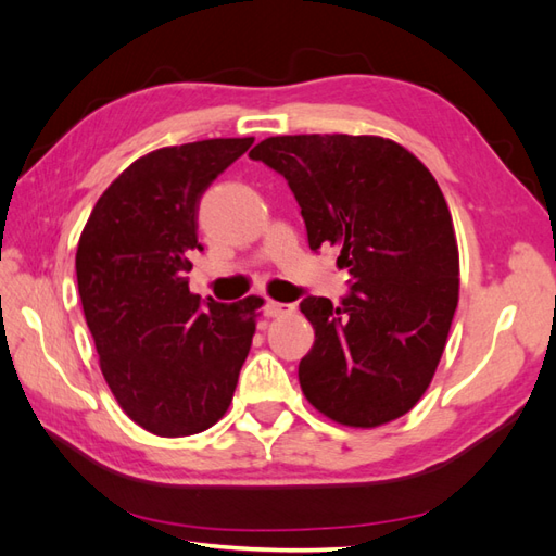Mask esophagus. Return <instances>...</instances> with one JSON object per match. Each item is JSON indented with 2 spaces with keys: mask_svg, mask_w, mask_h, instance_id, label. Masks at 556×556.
Returning <instances> with one entry per match:
<instances>
[{
  "mask_svg": "<svg viewBox=\"0 0 556 556\" xmlns=\"http://www.w3.org/2000/svg\"><path fill=\"white\" fill-rule=\"evenodd\" d=\"M291 313H293L291 303H277V301L265 303V315L267 317H281V315H291Z\"/></svg>",
  "mask_w": 556,
  "mask_h": 556,
  "instance_id": "34e87169",
  "label": "esophagus"
}]
</instances>
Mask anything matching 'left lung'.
Masks as SVG:
<instances>
[{
    "instance_id": "left-lung-1",
    "label": "left lung",
    "mask_w": 556,
    "mask_h": 556,
    "mask_svg": "<svg viewBox=\"0 0 556 556\" xmlns=\"http://www.w3.org/2000/svg\"><path fill=\"white\" fill-rule=\"evenodd\" d=\"M251 160L285 176L313 251L334 245L351 293L308 296L315 344L299 365L305 399L339 425L377 428L418 404L458 303V245L434 176L380 136H271Z\"/></svg>"
}]
</instances>
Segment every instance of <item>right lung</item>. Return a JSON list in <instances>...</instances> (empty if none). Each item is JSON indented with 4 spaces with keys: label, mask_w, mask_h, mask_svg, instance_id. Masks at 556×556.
I'll return each mask as SVG.
<instances>
[{
    "label": "right lung",
    "mask_w": 556,
    "mask_h": 556,
    "mask_svg": "<svg viewBox=\"0 0 556 556\" xmlns=\"http://www.w3.org/2000/svg\"><path fill=\"white\" fill-rule=\"evenodd\" d=\"M253 146L210 138L152 150L110 184L83 227L78 293L116 404L157 437H188L227 413L251 351L248 296L217 303L188 289L205 188Z\"/></svg>",
    "instance_id": "add662e5"
}]
</instances>
